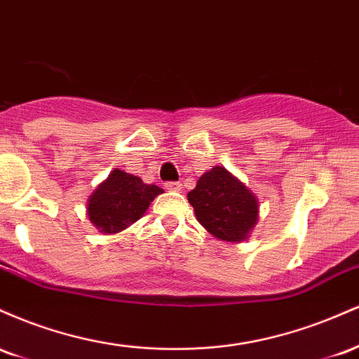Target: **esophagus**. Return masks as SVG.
Returning a JSON list of instances; mask_svg holds the SVG:
<instances>
[{
    "mask_svg": "<svg viewBox=\"0 0 359 359\" xmlns=\"http://www.w3.org/2000/svg\"><path fill=\"white\" fill-rule=\"evenodd\" d=\"M165 189H167V191L179 192V191H182V184H180V182H167Z\"/></svg>",
    "mask_w": 359,
    "mask_h": 359,
    "instance_id": "34e87169",
    "label": "esophagus"
}]
</instances>
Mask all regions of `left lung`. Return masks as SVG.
<instances>
[{"label":"left lung","instance_id":"1","mask_svg":"<svg viewBox=\"0 0 359 359\" xmlns=\"http://www.w3.org/2000/svg\"><path fill=\"white\" fill-rule=\"evenodd\" d=\"M187 201L201 226L221 241H246L259 217L258 197L221 165L199 177Z\"/></svg>","mask_w":359,"mask_h":359}]
</instances>
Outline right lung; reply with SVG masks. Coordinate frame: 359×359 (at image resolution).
Masks as SVG:
<instances>
[{
	"label": "right lung",
	"instance_id": "1",
	"mask_svg": "<svg viewBox=\"0 0 359 359\" xmlns=\"http://www.w3.org/2000/svg\"><path fill=\"white\" fill-rule=\"evenodd\" d=\"M163 189L114 168L88 199V217L102 234H116L137 222Z\"/></svg>",
	"mask_w": 359,
	"mask_h": 359
}]
</instances>
